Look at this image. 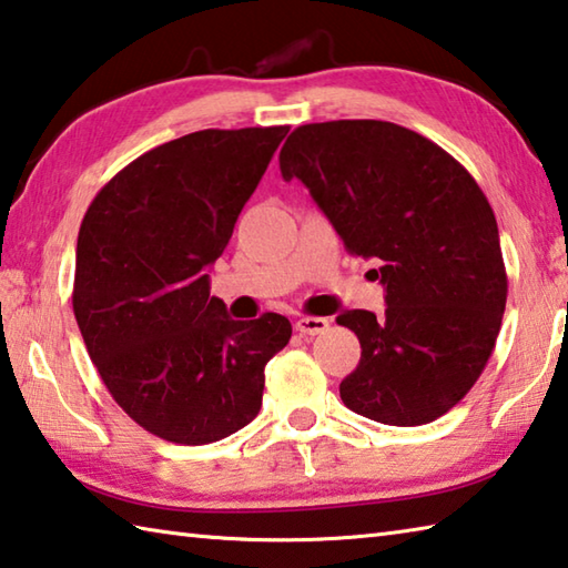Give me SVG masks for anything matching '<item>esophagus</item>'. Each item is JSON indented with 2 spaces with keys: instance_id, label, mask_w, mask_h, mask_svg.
<instances>
[{
  "instance_id": "esophagus-1",
  "label": "esophagus",
  "mask_w": 568,
  "mask_h": 568,
  "mask_svg": "<svg viewBox=\"0 0 568 568\" xmlns=\"http://www.w3.org/2000/svg\"><path fill=\"white\" fill-rule=\"evenodd\" d=\"M329 327V320L327 317H315V315H303L295 320V329L301 335H320L325 333Z\"/></svg>"
}]
</instances>
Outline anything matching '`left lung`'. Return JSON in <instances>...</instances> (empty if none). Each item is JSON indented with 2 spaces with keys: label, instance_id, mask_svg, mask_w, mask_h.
Masks as SVG:
<instances>
[{
  "label": "left lung",
  "instance_id": "1",
  "mask_svg": "<svg viewBox=\"0 0 568 568\" xmlns=\"http://www.w3.org/2000/svg\"><path fill=\"white\" fill-rule=\"evenodd\" d=\"M349 255L375 257L385 313L345 311L363 347L339 383L345 407L415 427L477 383L507 305L497 219L471 173L417 131L389 121L305 123L281 149Z\"/></svg>",
  "mask_w": 568,
  "mask_h": 568
}]
</instances>
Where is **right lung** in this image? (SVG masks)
<instances>
[{"mask_svg":"<svg viewBox=\"0 0 568 568\" xmlns=\"http://www.w3.org/2000/svg\"><path fill=\"white\" fill-rule=\"evenodd\" d=\"M291 126L205 129L131 161L81 221L74 315L111 397L151 435L211 445L255 419L291 320H233L203 267Z\"/></svg>","mask_w":568,"mask_h":568,"instance_id":"add662e5","label":"right lung"}]
</instances>
